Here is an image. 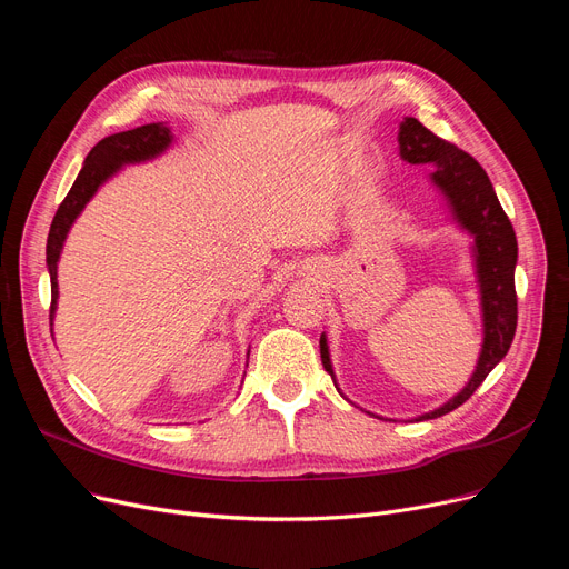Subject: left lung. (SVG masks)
Wrapping results in <instances>:
<instances>
[{"instance_id":"left-lung-1","label":"left lung","mask_w":569,"mask_h":569,"mask_svg":"<svg viewBox=\"0 0 569 569\" xmlns=\"http://www.w3.org/2000/svg\"><path fill=\"white\" fill-rule=\"evenodd\" d=\"M399 152L401 159L412 166H433L431 182L450 202L452 214L461 228L475 237V267L477 281H480L485 318V343L475 373L457 397L417 417L422 422L452 412L466 403L510 350L517 332V234L510 219L502 212L485 168L466 154L463 149L438 138L415 117H406L399 127ZM320 360L325 371L335 380L325 335L320 337Z\"/></svg>"}]
</instances>
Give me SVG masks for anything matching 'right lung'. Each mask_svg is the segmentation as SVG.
<instances>
[{
	"mask_svg": "<svg viewBox=\"0 0 569 569\" xmlns=\"http://www.w3.org/2000/svg\"><path fill=\"white\" fill-rule=\"evenodd\" d=\"M172 136L170 129L163 124H144L131 131H122L103 138L92 147V152L87 154L84 166L80 174L76 177V182L67 198L59 204L57 214L52 219L50 232H48V244H46V262H48V272H50V290H52V302H50V327L57 309V262L59 253H62L64 239L69 234V228L78 219V214L84 209L97 193V189L106 182L108 177H112L124 163H138L154 159L161 154L163 149L170 144Z\"/></svg>",
	"mask_w": 569,
	"mask_h": 569,
	"instance_id": "right-lung-1",
	"label": "right lung"
}]
</instances>
